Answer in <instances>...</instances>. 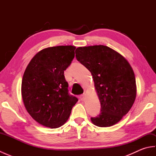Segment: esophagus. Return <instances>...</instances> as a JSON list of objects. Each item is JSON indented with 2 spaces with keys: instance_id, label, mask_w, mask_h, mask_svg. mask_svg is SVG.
I'll return each instance as SVG.
<instances>
[{
  "instance_id": "1",
  "label": "esophagus",
  "mask_w": 156,
  "mask_h": 156,
  "mask_svg": "<svg viewBox=\"0 0 156 156\" xmlns=\"http://www.w3.org/2000/svg\"><path fill=\"white\" fill-rule=\"evenodd\" d=\"M80 99H81V101H85V99H86V94H84L81 95V96H80Z\"/></svg>"
}]
</instances>
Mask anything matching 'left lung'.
<instances>
[{
  "mask_svg": "<svg viewBox=\"0 0 156 156\" xmlns=\"http://www.w3.org/2000/svg\"><path fill=\"white\" fill-rule=\"evenodd\" d=\"M76 57L91 72L101 102V113L91 118L92 122L100 127L117 123L130 111L136 98L133 68L119 52L102 45L78 47Z\"/></svg>",
  "mask_w": 156,
  "mask_h": 156,
  "instance_id": "1",
  "label": "left lung"
}]
</instances>
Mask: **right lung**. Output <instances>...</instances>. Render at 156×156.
Listing matches in <instances>:
<instances>
[{
    "mask_svg": "<svg viewBox=\"0 0 156 156\" xmlns=\"http://www.w3.org/2000/svg\"><path fill=\"white\" fill-rule=\"evenodd\" d=\"M75 46L41 49L29 63L23 76L21 94L26 110L46 127H61L70 115L78 98L68 94L64 70L74 58Z\"/></svg>",
    "mask_w": 156,
    "mask_h": 156,
    "instance_id": "right-lung-1",
    "label": "right lung"
}]
</instances>
